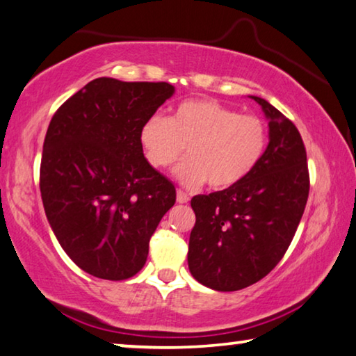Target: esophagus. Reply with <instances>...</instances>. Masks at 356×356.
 <instances>
[{
    "label": "esophagus",
    "mask_w": 356,
    "mask_h": 356,
    "mask_svg": "<svg viewBox=\"0 0 356 356\" xmlns=\"http://www.w3.org/2000/svg\"><path fill=\"white\" fill-rule=\"evenodd\" d=\"M177 202H178V203H188V202H189L188 194H184L183 191H178V192H177Z\"/></svg>",
    "instance_id": "esophagus-1"
}]
</instances>
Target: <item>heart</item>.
Masks as SVG:
<instances>
[{"mask_svg":"<svg viewBox=\"0 0 356 356\" xmlns=\"http://www.w3.org/2000/svg\"><path fill=\"white\" fill-rule=\"evenodd\" d=\"M140 142L156 168L175 164L188 147L189 157L175 168V177L186 186L207 181L211 189H227L257 167L268 129L257 116L240 115L216 101L189 99L173 116H149L140 129Z\"/></svg>","mask_w":356,"mask_h":356,"instance_id":"1","label":"heart"}]
</instances>
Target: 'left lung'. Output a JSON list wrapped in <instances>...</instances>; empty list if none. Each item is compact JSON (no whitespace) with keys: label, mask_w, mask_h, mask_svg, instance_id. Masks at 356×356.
Returning <instances> with one entry per match:
<instances>
[{"label":"left lung","mask_w":356,"mask_h":356,"mask_svg":"<svg viewBox=\"0 0 356 356\" xmlns=\"http://www.w3.org/2000/svg\"><path fill=\"white\" fill-rule=\"evenodd\" d=\"M270 143L257 167L232 188L195 195L189 271L218 292H235L265 277L284 257L309 195L306 148L298 129L265 99Z\"/></svg>","instance_id":"8db88e82"}]
</instances>
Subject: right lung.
Instances as JSON below:
<instances>
[{
    "mask_svg": "<svg viewBox=\"0 0 356 356\" xmlns=\"http://www.w3.org/2000/svg\"><path fill=\"white\" fill-rule=\"evenodd\" d=\"M173 92L165 81L101 77L50 121L40 161L44 209L64 252L91 276L137 275L175 205V186L149 165L140 142L145 121Z\"/></svg>",
    "mask_w": 356,
    "mask_h": 356,
    "instance_id": "1",
    "label": "right lung"
}]
</instances>
